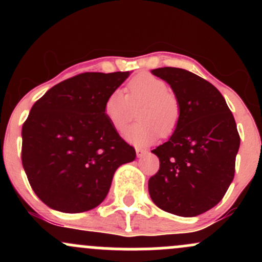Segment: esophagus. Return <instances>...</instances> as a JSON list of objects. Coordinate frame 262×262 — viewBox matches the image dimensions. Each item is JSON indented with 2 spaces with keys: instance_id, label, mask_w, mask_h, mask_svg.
Segmentation results:
<instances>
[{
  "instance_id": "obj_1",
  "label": "esophagus",
  "mask_w": 262,
  "mask_h": 262,
  "mask_svg": "<svg viewBox=\"0 0 262 262\" xmlns=\"http://www.w3.org/2000/svg\"><path fill=\"white\" fill-rule=\"evenodd\" d=\"M135 151H137L138 158H141V156L148 154V150H144V149H137Z\"/></svg>"
}]
</instances>
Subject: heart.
<instances>
[{
	"label": "heart",
	"instance_id": "b5f03b06",
	"mask_svg": "<svg viewBox=\"0 0 262 262\" xmlns=\"http://www.w3.org/2000/svg\"><path fill=\"white\" fill-rule=\"evenodd\" d=\"M127 95L122 90H113L104 101V116L116 130L127 127L133 114V106L140 107L138 117L141 122L125 130L124 137L137 146H146L159 135H170L175 130L181 116L177 97L169 91L164 80L150 74H140L128 82Z\"/></svg>",
	"mask_w": 262,
	"mask_h": 262
}]
</instances>
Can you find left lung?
Instances as JSON below:
<instances>
[{
    "label": "left lung",
    "mask_w": 262,
    "mask_h": 262,
    "mask_svg": "<svg viewBox=\"0 0 262 262\" xmlns=\"http://www.w3.org/2000/svg\"><path fill=\"white\" fill-rule=\"evenodd\" d=\"M151 74L169 83L181 116L170 139L151 152L160 167L149 180L159 208L196 217L221 202L235 172L240 145L235 119L222 93L196 74L159 68Z\"/></svg>",
    "instance_id": "obj_1"
}]
</instances>
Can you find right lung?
Masks as SVG:
<instances>
[{
    "label": "right lung",
    "mask_w": 262,
    "mask_h": 262,
    "mask_svg": "<svg viewBox=\"0 0 262 262\" xmlns=\"http://www.w3.org/2000/svg\"><path fill=\"white\" fill-rule=\"evenodd\" d=\"M129 75H76L33 104L22 128V164L48 207L64 213L95 208L106 198L116 170L135 159L134 148L103 111L107 96Z\"/></svg>",
    "instance_id": "right-lung-1"
}]
</instances>
